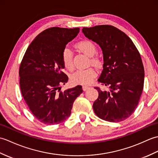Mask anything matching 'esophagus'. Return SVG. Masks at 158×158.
Listing matches in <instances>:
<instances>
[{"label":"esophagus","instance_id":"1","mask_svg":"<svg viewBox=\"0 0 158 158\" xmlns=\"http://www.w3.org/2000/svg\"><path fill=\"white\" fill-rule=\"evenodd\" d=\"M82 88H83V91H86L87 89H88L89 88V87L88 86V85H83Z\"/></svg>","mask_w":158,"mask_h":158}]
</instances>
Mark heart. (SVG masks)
<instances>
[{"instance_id": "obj_1", "label": "heart", "mask_w": 158, "mask_h": 158, "mask_svg": "<svg viewBox=\"0 0 158 158\" xmlns=\"http://www.w3.org/2000/svg\"><path fill=\"white\" fill-rule=\"evenodd\" d=\"M77 48L79 51L84 53L87 56L92 57L90 59L92 64L99 66L101 64V60L98 57H93L96 53V47L94 43L89 40H83L77 43ZM62 63L65 68L68 70L73 69V55L70 50L66 48L63 50L62 53ZM96 76V73L93 69H88L85 70H79L71 75V81L75 83L88 85L91 83Z\"/></svg>"}]
</instances>
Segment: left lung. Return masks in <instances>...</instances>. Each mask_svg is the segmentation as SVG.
Listing matches in <instances>:
<instances>
[{
    "label": "left lung",
    "instance_id": "obj_1",
    "mask_svg": "<svg viewBox=\"0 0 158 158\" xmlns=\"http://www.w3.org/2000/svg\"><path fill=\"white\" fill-rule=\"evenodd\" d=\"M87 38L103 53V70L98 81L109 87L98 92L93 109L99 118L110 122L125 120L135 112L141 96L145 70L140 53L123 32L110 25L83 28Z\"/></svg>",
    "mask_w": 158,
    "mask_h": 158
}]
</instances>
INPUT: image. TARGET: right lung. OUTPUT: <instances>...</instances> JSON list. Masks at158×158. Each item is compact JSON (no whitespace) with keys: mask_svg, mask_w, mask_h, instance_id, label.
<instances>
[{"mask_svg":"<svg viewBox=\"0 0 158 158\" xmlns=\"http://www.w3.org/2000/svg\"><path fill=\"white\" fill-rule=\"evenodd\" d=\"M79 32V28L45 30L28 46L20 64L23 98L33 115L47 125L58 124L68 118L74 101L83 92L81 85L60 90L69 79L62 72V53Z\"/></svg>","mask_w":158,"mask_h":158,"instance_id":"right-lung-1","label":"right lung"}]
</instances>
